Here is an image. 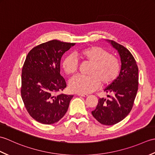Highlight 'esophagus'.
<instances>
[{"instance_id": "esophagus-1", "label": "esophagus", "mask_w": 155, "mask_h": 155, "mask_svg": "<svg viewBox=\"0 0 155 155\" xmlns=\"http://www.w3.org/2000/svg\"><path fill=\"white\" fill-rule=\"evenodd\" d=\"M78 96H81V97H86L88 96V94H80V93H78L77 94Z\"/></svg>"}]
</instances>
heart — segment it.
<instances>
[{
	"instance_id": "1",
	"label": "heart",
	"mask_w": 155,
	"mask_h": 155,
	"mask_svg": "<svg viewBox=\"0 0 155 155\" xmlns=\"http://www.w3.org/2000/svg\"><path fill=\"white\" fill-rule=\"evenodd\" d=\"M82 60L90 62L88 76H76L69 82V88L74 93L88 94L99 87L112 84L119 73L120 64L114 56L98 46H90L77 51ZM78 61L73 55L65 56L62 61V68L66 74H73L78 70Z\"/></svg>"
}]
</instances>
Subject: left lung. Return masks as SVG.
<instances>
[{
    "label": "left lung",
    "instance_id": "8db88e82",
    "mask_svg": "<svg viewBox=\"0 0 155 155\" xmlns=\"http://www.w3.org/2000/svg\"><path fill=\"white\" fill-rule=\"evenodd\" d=\"M119 54L121 68L119 75L105 88L108 99H98L92 114L100 123L113 125L123 120L132 109L139 85V68L130 52L123 45L108 41Z\"/></svg>",
    "mask_w": 155,
    "mask_h": 155
}]
</instances>
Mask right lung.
I'll return each mask as SVG.
<instances>
[{"mask_svg": "<svg viewBox=\"0 0 155 155\" xmlns=\"http://www.w3.org/2000/svg\"><path fill=\"white\" fill-rule=\"evenodd\" d=\"M75 43L52 40L28 52L23 64L21 97L29 114L45 124L57 123L67 113L73 95L57 94L67 87L60 74L62 56Z\"/></svg>", "mask_w": 155, "mask_h": 155, "instance_id": "add662e5", "label": "right lung"}]
</instances>
